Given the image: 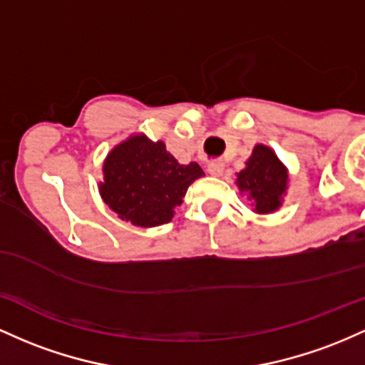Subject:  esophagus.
Instances as JSON below:
<instances>
[{
  "instance_id": "34e87169",
  "label": "esophagus",
  "mask_w": 365,
  "mask_h": 365,
  "mask_svg": "<svg viewBox=\"0 0 365 365\" xmlns=\"http://www.w3.org/2000/svg\"><path fill=\"white\" fill-rule=\"evenodd\" d=\"M207 170H208V174H212V175H220L224 172V162H220V160L210 162L208 163Z\"/></svg>"
}]
</instances>
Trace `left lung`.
Listing matches in <instances>:
<instances>
[{"instance_id":"8db88e82","label":"left lung","mask_w":365,"mask_h":365,"mask_svg":"<svg viewBox=\"0 0 365 365\" xmlns=\"http://www.w3.org/2000/svg\"><path fill=\"white\" fill-rule=\"evenodd\" d=\"M289 172L271 146L255 145L245 162V169L236 174V186L247 195L255 214H272L282 207L288 191Z\"/></svg>"}]
</instances>
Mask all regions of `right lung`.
Returning a JSON list of instances; mask_svg holds the SVG:
<instances>
[{
  "label": "right lung",
  "instance_id": "1",
  "mask_svg": "<svg viewBox=\"0 0 365 365\" xmlns=\"http://www.w3.org/2000/svg\"><path fill=\"white\" fill-rule=\"evenodd\" d=\"M203 174L196 162L175 160L163 141L133 134L108 151L98 190L118 219L155 227L170 222L190 184Z\"/></svg>",
  "mask_w": 365,
  "mask_h": 365
}]
</instances>
